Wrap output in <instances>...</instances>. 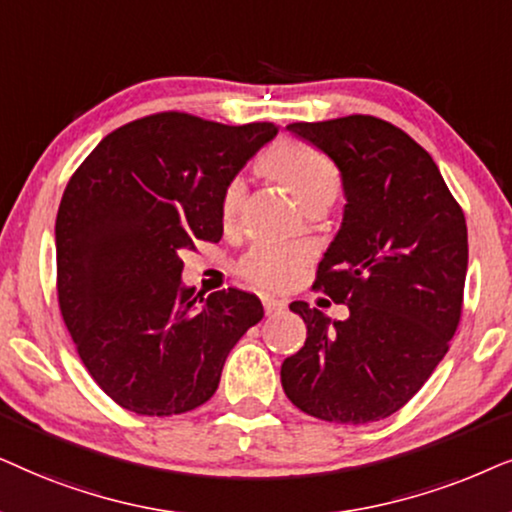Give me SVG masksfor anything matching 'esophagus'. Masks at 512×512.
Here are the masks:
<instances>
[{"instance_id":"esophagus-1","label":"esophagus","mask_w":512,"mask_h":512,"mask_svg":"<svg viewBox=\"0 0 512 512\" xmlns=\"http://www.w3.org/2000/svg\"><path fill=\"white\" fill-rule=\"evenodd\" d=\"M262 304H264V311H267V316H271V313H278V311L285 309L283 299L271 297V295H264V297H262Z\"/></svg>"}]
</instances>
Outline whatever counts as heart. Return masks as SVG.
<instances>
[{
    "instance_id": "1",
    "label": "heart",
    "mask_w": 512,
    "mask_h": 512,
    "mask_svg": "<svg viewBox=\"0 0 512 512\" xmlns=\"http://www.w3.org/2000/svg\"><path fill=\"white\" fill-rule=\"evenodd\" d=\"M262 175L281 185L285 192L295 196V201L306 210L325 206L330 208L339 196V173L330 161L309 149L281 147L260 163ZM245 203V185L234 180L224 189L222 196V224L234 229L241 220ZM304 252L297 248H255L243 257L238 269L248 281L264 288H288L295 283L299 271L304 269Z\"/></svg>"
}]
</instances>
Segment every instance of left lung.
<instances>
[{"label": "left lung", "instance_id": "obj_1", "mask_svg": "<svg viewBox=\"0 0 512 512\" xmlns=\"http://www.w3.org/2000/svg\"><path fill=\"white\" fill-rule=\"evenodd\" d=\"M288 131L342 177V227L313 288L349 318L292 302L306 342L283 360L281 384L311 417L370 424L398 412L445 358L461 318L466 217L431 154L388 121L353 114Z\"/></svg>", "mask_w": 512, "mask_h": 512}]
</instances>
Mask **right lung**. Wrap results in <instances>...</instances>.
<instances>
[{
    "instance_id": "obj_1",
    "label": "right lung",
    "mask_w": 512,
    "mask_h": 512,
    "mask_svg": "<svg viewBox=\"0 0 512 512\" xmlns=\"http://www.w3.org/2000/svg\"><path fill=\"white\" fill-rule=\"evenodd\" d=\"M163 112L117 128L67 182L56 217L60 313L86 370L114 403L170 417L213 398L224 360L264 316L250 292L203 299L182 250L222 238V196L276 138Z\"/></svg>"
}]
</instances>
